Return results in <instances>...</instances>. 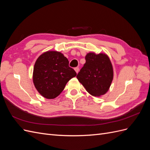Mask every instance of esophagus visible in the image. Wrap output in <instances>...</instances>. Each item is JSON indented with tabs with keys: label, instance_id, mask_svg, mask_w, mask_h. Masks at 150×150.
<instances>
[{
	"label": "esophagus",
	"instance_id": "1",
	"mask_svg": "<svg viewBox=\"0 0 150 150\" xmlns=\"http://www.w3.org/2000/svg\"><path fill=\"white\" fill-rule=\"evenodd\" d=\"M74 70H75V71H76V73L78 74V72H79V67H75V68H74Z\"/></svg>",
	"mask_w": 150,
	"mask_h": 150
}]
</instances>
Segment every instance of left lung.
<instances>
[{
	"instance_id": "obj_1",
	"label": "left lung",
	"mask_w": 150,
	"mask_h": 150,
	"mask_svg": "<svg viewBox=\"0 0 150 150\" xmlns=\"http://www.w3.org/2000/svg\"><path fill=\"white\" fill-rule=\"evenodd\" d=\"M86 63L77 75L79 83L93 96L105 94L113 79V68L106 54L89 52L85 57Z\"/></svg>"
}]
</instances>
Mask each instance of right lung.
Instances as JSON below:
<instances>
[{"instance_id":"obj_1","label":"right lung","mask_w":150,"mask_h":150,"mask_svg":"<svg viewBox=\"0 0 150 150\" xmlns=\"http://www.w3.org/2000/svg\"><path fill=\"white\" fill-rule=\"evenodd\" d=\"M76 75L63 54L48 51L36 60L33 79L35 88L40 95L45 98L54 99L64 90L68 81Z\"/></svg>"}]
</instances>
